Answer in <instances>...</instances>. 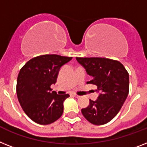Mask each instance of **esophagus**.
I'll use <instances>...</instances> for the list:
<instances>
[{"label":"esophagus","mask_w":147,"mask_h":147,"mask_svg":"<svg viewBox=\"0 0 147 147\" xmlns=\"http://www.w3.org/2000/svg\"><path fill=\"white\" fill-rule=\"evenodd\" d=\"M72 96H73L74 97H76V98H78V97H79V96H78V95H76V94H73Z\"/></svg>","instance_id":"1"}]
</instances>
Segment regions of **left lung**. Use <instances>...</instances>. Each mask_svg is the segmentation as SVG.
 Segmentation results:
<instances>
[{"instance_id": "1", "label": "left lung", "mask_w": 147, "mask_h": 147, "mask_svg": "<svg viewBox=\"0 0 147 147\" xmlns=\"http://www.w3.org/2000/svg\"><path fill=\"white\" fill-rule=\"evenodd\" d=\"M92 79L89 84L96 85L99 93L96 100L81 113L90 123L104 125L115 117L126 99L129 90V76L117 60L102 57H76Z\"/></svg>"}]
</instances>
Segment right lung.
I'll use <instances>...</instances> for the list:
<instances>
[{"label": "right lung", "mask_w": 147, "mask_h": 147, "mask_svg": "<svg viewBox=\"0 0 147 147\" xmlns=\"http://www.w3.org/2000/svg\"><path fill=\"white\" fill-rule=\"evenodd\" d=\"M72 57L57 55L36 57L21 69L17 78L18 102L30 119L40 125H49L62 116L63 102L69 94L51 91L60 68Z\"/></svg>", "instance_id": "obj_1"}]
</instances>
